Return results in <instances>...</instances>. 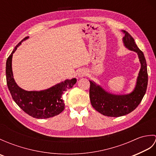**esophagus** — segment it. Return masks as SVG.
Instances as JSON below:
<instances>
[{
    "mask_svg": "<svg viewBox=\"0 0 156 156\" xmlns=\"http://www.w3.org/2000/svg\"><path fill=\"white\" fill-rule=\"evenodd\" d=\"M84 74V73L83 72H82V71L78 73V76H82Z\"/></svg>",
    "mask_w": 156,
    "mask_h": 156,
    "instance_id": "esophagus-1",
    "label": "esophagus"
}]
</instances>
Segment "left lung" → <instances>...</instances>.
<instances>
[{
    "label": "left lung",
    "instance_id": "1",
    "mask_svg": "<svg viewBox=\"0 0 156 156\" xmlns=\"http://www.w3.org/2000/svg\"><path fill=\"white\" fill-rule=\"evenodd\" d=\"M123 32L125 45L130 50L137 53L141 67L139 73L136 87L129 94L113 95L107 93L99 86L90 81L89 95L92 107L107 117H117L130 113L138 107L147 90L148 75L144 53L139 49L131 35L127 31Z\"/></svg>",
    "mask_w": 156,
    "mask_h": 156
}]
</instances>
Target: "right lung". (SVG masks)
Instances as JSON below:
<instances>
[{
  "label": "right lung",
  "instance_id": "add662e5",
  "mask_svg": "<svg viewBox=\"0 0 156 156\" xmlns=\"http://www.w3.org/2000/svg\"><path fill=\"white\" fill-rule=\"evenodd\" d=\"M27 38L26 37L20 41L7 58L6 63V84L12 99L26 113L36 119L53 117L64 110L65 104L62 95L68 89L73 87L76 83V79L66 80L42 91H26L19 87L13 78L12 57L21 42Z\"/></svg>",
  "mask_w": 156,
  "mask_h": 156
}]
</instances>
